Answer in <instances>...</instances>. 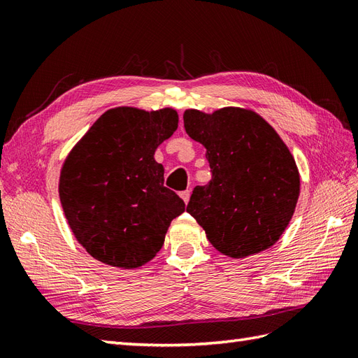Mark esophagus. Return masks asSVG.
Here are the masks:
<instances>
[{
	"instance_id": "obj_1",
	"label": "esophagus",
	"mask_w": 358,
	"mask_h": 358,
	"mask_svg": "<svg viewBox=\"0 0 358 358\" xmlns=\"http://www.w3.org/2000/svg\"><path fill=\"white\" fill-rule=\"evenodd\" d=\"M180 196H181L182 201H185V203L187 204V203H189V198H190V190H182L181 194H180Z\"/></svg>"
}]
</instances>
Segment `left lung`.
<instances>
[{"label": "left lung", "mask_w": 358, "mask_h": 358, "mask_svg": "<svg viewBox=\"0 0 358 358\" xmlns=\"http://www.w3.org/2000/svg\"><path fill=\"white\" fill-rule=\"evenodd\" d=\"M186 133L204 145L212 180L196 186L186 212L215 248L231 259L262 252L277 242L295 212L299 172L277 131L252 110L189 108Z\"/></svg>", "instance_id": "left-lung-1"}]
</instances>
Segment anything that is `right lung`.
<instances>
[{"mask_svg":"<svg viewBox=\"0 0 358 358\" xmlns=\"http://www.w3.org/2000/svg\"><path fill=\"white\" fill-rule=\"evenodd\" d=\"M178 127L173 108H110L72 148L59 195L76 239L92 257L136 269L155 257L185 201L163 186L157 146Z\"/></svg>","mask_w":358,"mask_h":358,"instance_id":"obj_1","label":"right lung"}]
</instances>
